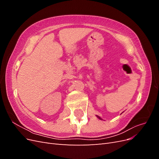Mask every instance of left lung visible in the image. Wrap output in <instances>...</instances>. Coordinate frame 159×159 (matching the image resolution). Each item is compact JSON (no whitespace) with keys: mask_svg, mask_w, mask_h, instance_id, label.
Returning a JSON list of instances; mask_svg holds the SVG:
<instances>
[{"mask_svg":"<svg viewBox=\"0 0 159 159\" xmlns=\"http://www.w3.org/2000/svg\"><path fill=\"white\" fill-rule=\"evenodd\" d=\"M98 118H99V119H101V118H100V117H98Z\"/></svg>","mask_w":159,"mask_h":159,"instance_id":"obj_1","label":"left lung"}]
</instances>
